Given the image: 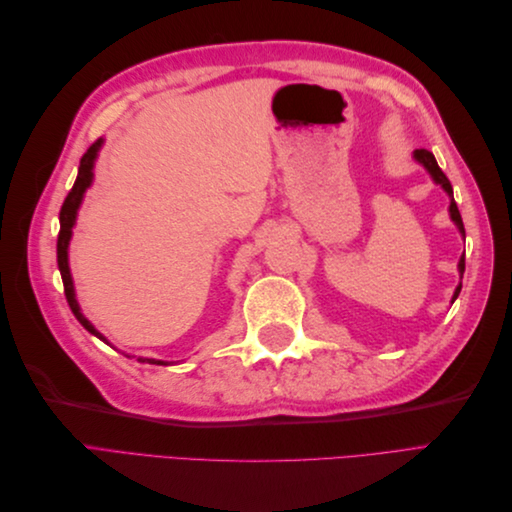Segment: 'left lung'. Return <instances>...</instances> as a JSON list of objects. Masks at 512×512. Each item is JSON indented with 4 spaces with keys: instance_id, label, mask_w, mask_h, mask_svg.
Masks as SVG:
<instances>
[{
    "instance_id": "1",
    "label": "left lung",
    "mask_w": 512,
    "mask_h": 512,
    "mask_svg": "<svg viewBox=\"0 0 512 512\" xmlns=\"http://www.w3.org/2000/svg\"><path fill=\"white\" fill-rule=\"evenodd\" d=\"M414 160H416L418 164H423L427 173L431 175V179L436 181L438 185H442V190H444L448 196H451V207H448V213H451V220L457 224V228H459L461 235L466 237V228H463L461 213H459L457 203H455V198H453V185H451V181H448V177L442 173V168L438 166L436 158H433V153H431V151H427V149H416V151H414ZM463 271H466V254H463V256L459 258V273H461V277H463ZM459 292H461V284L455 288L453 303H455V299L459 297Z\"/></svg>"
}]
</instances>
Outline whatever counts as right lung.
<instances>
[{"mask_svg": "<svg viewBox=\"0 0 512 512\" xmlns=\"http://www.w3.org/2000/svg\"><path fill=\"white\" fill-rule=\"evenodd\" d=\"M100 147H102V138H98V141L85 151V156L81 158L79 175H76V181L72 185V190L68 192L64 205H61V211H59V237H57V267H59V273H61V282H64V292H66V299H68V305L72 309V314L76 316V320H79L91 335H96L98 339H102V342H106V337L100 331H96L94 324H91L81 314V307H79V303H76V297H74V284H72V275H70V267H68V245H70L72 228H74V222H76V211H79V207L83 203L85 190L89 188L91 181H94V162H96V156H98ZM138 361L151 363V365H168V363L156 361V359H138Z\"/></svg>", "mask_w": 512, "mask_h": 512, "instance_id": "add662e5", "label": "right lung"}]
</instances>
